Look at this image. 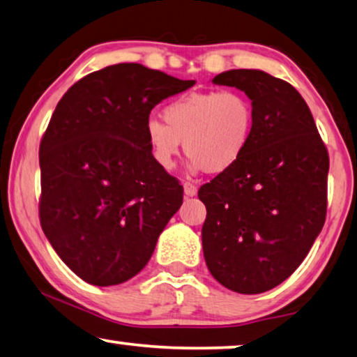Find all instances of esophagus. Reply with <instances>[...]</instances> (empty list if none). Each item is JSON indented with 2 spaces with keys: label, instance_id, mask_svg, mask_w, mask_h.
I'll use <instances>...</instances> for the list:
<instances>
[{
  "label": "esophagus",
  "instance_id": "esophagus-1",
  "mask_svg": "<svg viewBox=\"0 0 357 357\" xmlns=\"http://www.w3.org/2000/svg\"><path fill=\"white\" fill-rule=\"evenodd\" d=\"M183 191H185V196H188V198H193L198 193V188L195 187V185H191L190 182H185L183 183Z\"/></svg>",
  "mask_w": 357,
  "mask_h": 357
}]
</instances>
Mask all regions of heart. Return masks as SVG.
Segmentation results:
<instances>
[{
    "label": "heart",
    "instance_id": "heart-1",
    "mask_svg": "<svg viewBox=\"0 0 357 357\" xmlns=\"http://www.w3.org/2000/svg\"><path fill=\"white\" fill-rule=\"evenodd\" d=\"M164 123L148 119L144 123L154 162L170 172L180 146L193 169L222 174L245 156L255 132V107L236 90L188 93L170 101L162 109Z\"/></svg>",
    "mask_w": 357,
    "mask_h": 357
}]
</instances>
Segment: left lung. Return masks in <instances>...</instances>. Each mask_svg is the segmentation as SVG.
Masks as SVG:
<instances>
[{"mask_svg":"<svg viewBox=\"0 0 357 357\" xmlns=\"http://www.w3.org/2000/svg\"><path fill=\"white\" fill-rule=\"evenodd\" d=\"M213 84L245 91L255 132L240 162L198 191L208 211L201 230L206 266L231 291L264 293L296 271L322 230L328 153L288 82L231 69Z\"/></svg>","mask_w":357,"mask_h":357,"instance_id":"8db88e82","label":"left lung"}]
</instances>
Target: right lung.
Here are the masks:
<instances>
[{"instance_id":"add662e5","label":"right lung","mask_w":357,"mask_h":357,"mask_svg":"<svg viewBox=\"0 0 357 357\" xmlns=\"http://www.w3.org/2000/svg\"><path fill=\"white\" fill-rule=\"evenodd\" d=\"M195 85L137 63L107 66L67 90L40 143V222L72 272L96 287L135 277L183 201L154 162L144 123Z\"/></svg>"}]
</instances>
